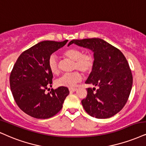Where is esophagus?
<instances>
[{
  "label": "esophagus",
  "mask_w": 146,
  "mask_h": 146,
  "mask_svg": "<svg viewBox=\"0 0 146 146\" xmlns=\"http://www.w3.org/2000/svg\"><path fill=\"white\" fill-rule=\"evenodd\" d=\"M69 91L70 92H74V91H77V89H76V88H70V89H69Z\"/></svg>",
  "instance_id": "1"
}]
</instances>
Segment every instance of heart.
Returning <instances> with one entry per match:
<instances>
[{"label":"heart","mask_w":146,"mask_h":146,"mask_svg":"<svg viewBox=\"0 0 146 146\" xmlns=\"http://www.w3.org/2000/svg\"><path fill=\"white\" fill-rule=\"evenodd\" d=\"M63 56L70 60L73 61L72 70H77L72 72L63 74L55 82L58 87L72 88L82 80V75L88 74L92 71L95 64V59L91 53H83L82 49L76 47H70L63 52ZM48 67L53 74H58L59 72V61L57 57L51 55L48 60Z\"/></svg>","instance_id":"b5f03b06"}]
</instances>
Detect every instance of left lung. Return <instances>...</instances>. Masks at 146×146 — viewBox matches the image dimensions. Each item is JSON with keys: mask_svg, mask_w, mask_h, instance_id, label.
Here are the masks:
<instances>
[{"mask_svg": "<svg viewBox=\"0 0 146 146\" xmlns=\"http://www.w3.org/2000/svg\"><path fill=\"white\" fill-rule=\"evenodd\" d=\"M90 48L94 53L95 64L86 84L98 86L87 89V98L81 101L84 110L97 118H108L125 106L133 84V76L127 59L118 48L102 39L72 40L73 44Z\"/></svg>", "mask_w": 146, "mask_h": 146, "instance_id": "left-lung-1", "label": "left lung"}]
</instances>
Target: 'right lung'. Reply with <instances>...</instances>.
I'll list each match as a JSON object with an SVG mask.
<instances>
[{
    "mask_svg": "<svg viewBox=\"0 0 146 146\" xmlns=\"http://www.w3.org/2000/svg\"><path fill=\"white\" fill-rule=\"evenodd\" d=\"M67 42L42 41L23 51L16 61L10 74L11 90L18 107L29 116L46 119L62 108L70 93L68 88L59 87L47 94L44 92L53 82L48 58Z\"/></svg>",
    "mask_w": 146,
    "mask_h": 146,
    "instance_id": "1",
    "label": "right lung"
}]
</instances>
